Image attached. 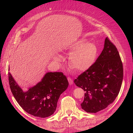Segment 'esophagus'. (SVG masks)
<instances>
[{
	"label": "esophagus",
	"instance_id": "obj_1",
	"mask_svg": "<svg viewBox=\"0 0 133 133\" xmlns=\"http://www.w3.org/2000/svg\"><path fill=\"white\" fill-rule=\"evenodd\" d=\"M68 82H69V83L70 85H72V84H73V79H72L71 78L68 77Z\"/></svg>",
	"mask_w": 133,
	"mask_h": 133
}]
</instances>
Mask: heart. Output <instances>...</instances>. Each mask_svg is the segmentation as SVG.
<instances>
[{
  "label": "heart",
  "mask_w": 133,
  "mask_h": 133,
  "mask_svg": "<svg viewBox=\"0 0 133 133\" xmlns=\"http://www.w3.org/2000/svg\"><path fill=\"white\" fill-rule=\"evenodd\" d=\"M85 39H80L68 48L73 51L69 58V65L75 70L82 72L91 68L95 63L98 54V49L95 44L86 43ZM59 60V56L55 58Z\"/></svg>",
  "instance_id": "b5f03b06"
}]
</instances>
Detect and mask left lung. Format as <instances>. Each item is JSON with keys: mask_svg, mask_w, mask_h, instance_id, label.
Here are the masks:
<instances>
[{"mask_svg": "<svg viewBox=\"0 0 133 133\" xmlns=\"http://www.w3.org/2000/svg\"><path fill=\"white\" fill-rule=\"evenodd\" d=\"M123 79V63L117 48L106 38L95 63L74 81L85 91L82 108L92 113L105 109L118 96Z\"/></svg>", "mask_w": 133, "mask_h": 133, "instance_id": "left-lung-1", "label": "left lung"}]
</instances>
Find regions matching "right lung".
Returning <instances> with one entry per match:
<instances>
[{"instance_id":"right-lung-1","label":"right lung","mask_w":133,"mask_h":133,"mask_svg":"<svg viewBox=\"0 0 133 133\" xmlns=\"http://www.w3.org/2000/svg\"><path fill=\"white\" fill-rule=\"evenodd\" d=\"M8 78L12 94L20 106L28 113L39 118L54 114L60 95L69 85L62 72H48L41 82L27 91L21 89L9 72Z\"/></svg>"}]
</instances>
